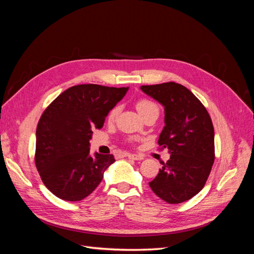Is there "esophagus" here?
I'll use <instances>...</instances> for the list:
<instances>
[{"label": "esophagus", "instance_id": "esophagus-1", "mask_svg": "<svg viewBox=\"0 0 254 254\" xmlns=\"http://www.w3.org/2000/svg\"><path fill=\"white\" fill-rule=\"evenodd\" d=\"M127 157L129 159H132V160H136V161H141L144 159V157L142 155H135V153H128Z\"/></svg>", "mask_w": 254, "mask_h": 254}]
</instances>
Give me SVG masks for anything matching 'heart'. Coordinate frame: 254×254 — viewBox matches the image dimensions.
I'll return each mask as SVG.
<instances>
[{
  "instance_id": "obj_1",
  "label": "heart",
  "mask_w": 254,
  "mask_h": 254,
  "mask_svg": "<svg viewBox=\"0 0 254 254\" xmlns=\"http://www.w3.org/2000/svg\"><path fill=\"white\" fill-rule=\"evenodd\" d=\"M136 109H137V111H139V113L142 115V117H143L144 114H146V113L149 112V111L159 110L158 106L155 103H152L150 101H147V99H142V101H140L139 103H137L136 104ZM119 112H120V107L119 106L114 107V108L110 111V113L108 115V120L110 122L114 121L115 119H117Z\"/></svg>"
}]
</instances>
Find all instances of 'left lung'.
Masks as SVG:
<instances>
[{
    "label": "left lung",
    "mask_w": 254,
    "mask_h": 254,
    "mask_svg": "<svg viewBox=\"0 0 254 254\" xmlns=\"http://www.w3.org/2000/svg\"><path fill=\"white\" fill-rule=\"evenodd\" d=\"M141 90L164 107L165 126L158 144L171 153L149 187L167 203L187 201L203 189L212 170V120L201 102L182 84L170 81Z\"/></svg>",
    "instance_id": "8db88e82"
}]
</instances>
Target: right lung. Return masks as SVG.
I'll use <instances>...</instances> for the list:
<instances>
[{
	"label": "right lung",
	"instance_id": "right-lung-1",
	"mask_svg": "<svg viewBox=\"0 0 254 254\" xmlns=\"http://www.w3.org/2000/svg\"><path fill=\"white\" fill-rule=\"evenodd\" d=\"M127 88L78 84L63 92L42 113L36 130L35 163L42 182L66 201L88 197L104 178L113 155H90L92 130L102 128Z\"/></svg>",
	"mask_w": 254,
	"mask_h": 254
}]
</instances>
